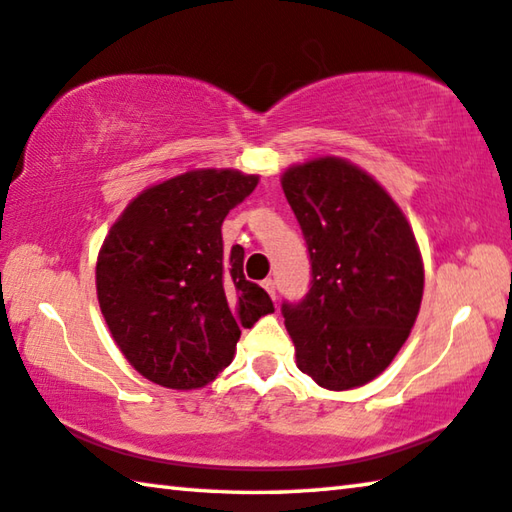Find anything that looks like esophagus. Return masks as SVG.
Returning a JSON list of instances; mask_svg holds the SVG:
<instances>
[{
  "mask_svg": "<svg viewBox=\"0 0 512 512\" xmlns=\"http://www.w3.org/2000/svg\"><path fill=\"white\" fill-rule=\"evenodd\" d=\"M262 287L268 291V296H271L275 300V282L271 280V277H266V280L262 282Z\"/></svg>",
  "mask_w": 512,
  "mask_h": 512,
  "instance_id": "1",
  "label": "esophagus"
}]
</instances>
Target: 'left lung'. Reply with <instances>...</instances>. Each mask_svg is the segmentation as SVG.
I'll return each mask as SVG.
<instances>
[{"label":"left lung","mask_w":512,"mask_h":512,"mask_svg":"<svg viewBox=\"0 0 512 512\" xmlns=\"http://www.w3.org/2000/svg\"><path fill=\"white\" fill-rule=\"evenodd\" d=\"M282 189L311 264L307 296L282 302L298 368L327 391L368 384L420 311L424 271L411 225L375 178L339 158L291 167Z\"/></svg>","instance_id":"left-lung-1"}]
</instances>
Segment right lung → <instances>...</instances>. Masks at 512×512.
Instances as JSON below:
<instances>
[{
  "label": "right lung",
  "instance_id": "right-lung-1",
  "mask_svg": "<svg viewBox=\"0 0 512 512\" xmlns=\"http://www.w3.org/2000/svg\"><path fill=\"white\" fill-rule=\"evenodd\" d=\"M232 169L187 171L144 189L103 241L97 296L128 363L153 384L192 391L230 366L241 327L275 311L244 275L221 225L257 187Z\"/></svg>",
  "mask_w": 512,
  "mask_h": 512
}]
</instances>
